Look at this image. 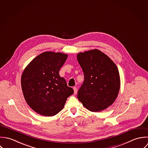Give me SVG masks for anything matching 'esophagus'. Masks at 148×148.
<instances>
[{"label": "esophagus", "instance_id": "34e87169", "mask_svg": "<svg viewBox=\"0 0 148 148\" xmlns=\"http://www.w3.org/2000/svg\"><path fill=\"white\" fill-rule=\"evenodd\" d=\"M73 89H74V93L75 94H76L77 92V90H78L77 88L76 87H74Z\"/></svg>", "mask_w": 148, "mask_h": 148}]
</instances>
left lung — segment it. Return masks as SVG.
I'll list each match as a JSON object with an SVG mask.
<instances>
[{"label":"left lung","instance_id":"left-lung-1","mask_svg":"<svg viewBox=\"0 0 148 148\" xmlns=\"http://www.w3.org/2000/svg\"><path fill=\"white\" fill-rule=\"evenodd\" d=\"M77 60L84 74V82L77 97L90 111H102L118 96L120 78L118 68L108 56L95 49L78 53Z\"/></svg>","mask_w":148,"mask_h":148}]
</instances>
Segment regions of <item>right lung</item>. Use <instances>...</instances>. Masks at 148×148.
<instances>
[{"instance_id":"right-lung-1","label":"right lung","mask_w":148,"mask_h":148,"mask_svg":"<svg viewBox=\"0 0 148 148\" xmlns=\"http://www.w3.org/2000/svg\"><path fill=\"white\" fill-rule=\"evenodd\" d=\"M67 58L66 54L45 52L33 59L23 72L21 85L25 100L40 115L55 116L74 93L59 74Z\"/></svg>"}]
</instances>
